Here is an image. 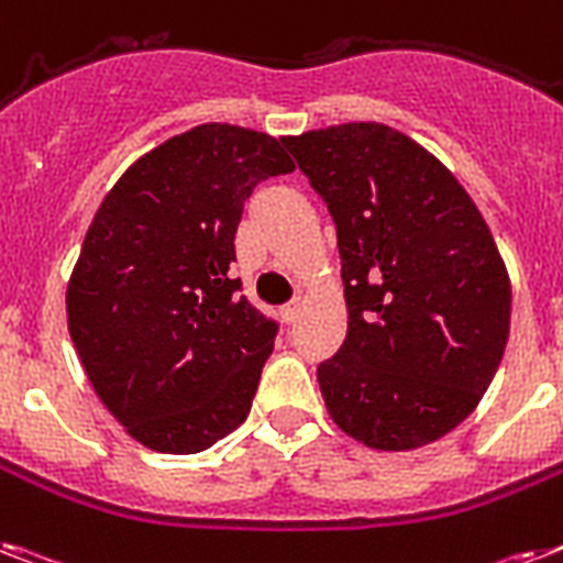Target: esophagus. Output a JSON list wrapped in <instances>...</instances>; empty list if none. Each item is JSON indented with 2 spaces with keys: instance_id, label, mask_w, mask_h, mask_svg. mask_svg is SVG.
I'll return each mask as SVG.
<instances>
[{
  "instance_id": "esophagus-1",
  "label": "esophagus",
  "mask_w": 563,
  "mask_h": 563,
  "mask_svg": "<svg viewBox=\"0 0 563 563\" xmlns=\"http://www.w3.org/2000/svg\"><path fill=\"white\" fill-rule=\"evenodd\" d=\"M300 309H303V303H300V300H295V303H289V306H283L280 309L283 323H295L297 318H300Z\"/></svg>"
}]
</instances>
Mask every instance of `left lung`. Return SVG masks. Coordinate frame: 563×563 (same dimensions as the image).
Segmentation results:
<instances>
[{"instance_id": "obj_1", "label": "left lung", "mask_w": 563, "mask_h": 563, "mask_svg": "<svg viewBox=\"0 0 563 563\" xmlns=\"http://www.w3.org/2000/svg\"><path fill=\"white\" fill-rule=\"evenodd\" d=\"M283 144L338 228L346 338L318 367L329 416L376 451L431 445L477 408L509 341L495 236L454 173L387 123Z\"/></svg>"}]
</instances>
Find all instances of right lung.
<instances>
[{
  "mask_svg": "<svg viewBox=\"0 0 563 563\" xmlns=\"http://www.w3.org/2000/svg\"><path fill=\"white\" fill-rule=\"evenodd\" d=\"M295 164L280 141L199 123L123 170L66 286L68 335L132 440L196 454L240 428L274 327L231 280L242 205Z\"/></svg>",
  "mask_w": 563,
  "mask_h": 563,
  "instance_id": "obj_1",
  "label": "right lung"
}]
</instances>
